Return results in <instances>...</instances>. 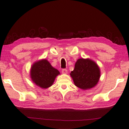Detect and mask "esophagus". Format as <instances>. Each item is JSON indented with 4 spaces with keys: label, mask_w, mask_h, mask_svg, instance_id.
Masks as SVG:
<instances>
[{
    "label": "esophagus",
    "mask_w": 129,
    "mask_h": 129,
    "mask_svg": "<svg viewBox=\"0 0 129 129\" xmlns=\"http://www.w3.org/2000/svg\"><path fill=\"white\" fill-rule=\"evenodd\" d=\"M61 72L62 74H67L68 73V70L66 69H62Z\"/></svg>",
    "instance_id": "esophagus-1"
}]
</instances>
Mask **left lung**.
I'll return each instance as SVG.
<instances>
[{"label":"left lung","instance_id":"8db88e82","mask_svg":"<svg viewBox=\"0 0 129 129\" xmlns=\"http://www.w3.org/2000/svg\"><path fill=\"white\" fill-rule=\"evenodd\" d=\"M75 86L83 90L91 89L96 85L100 77V68L90 59H79L73 71L70 74Z\"/></svg>","mask_w":129,"mask_h":129}]
</instances>
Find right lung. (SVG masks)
Returning <instances> with one entry per match:
<instances>
[{
    "instance_id": "add662e5",
    "label": "right lung",
    "mask_w": 129,
    "mask_h": 129,
    "mask_svg": "<svg viewBox=\"0 0 129 129\" xmlns=\"http://www.w3.org/2000/svg\"><path fill=\"white\" fill-rule=\"evenodd\" d=\"M60 72L51 66L47 60L42 59L34 62L30 69V77L33 83L43 89L53 85Z\"/></svg>"
}]
</instances>
